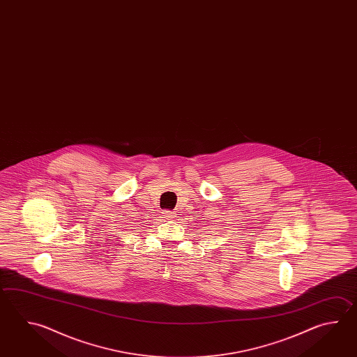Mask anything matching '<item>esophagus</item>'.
Here are the masks:
<instances>
[{"label": "esophagus", "instance_id": "esophagus-1", "mask_svg": "<svg viewBox=\"0 0 357 357\" xmlns=\"http://www.w3.org/2000/svg\"><path fill=\"white\" fill-rule=\"evenodd\" d=\"M162 215H164V218H167V220H173L175 213L174 212H172V211H164Z\"/></svg>", "mask_w": 357, "mask_h": 357}]
</instances>
